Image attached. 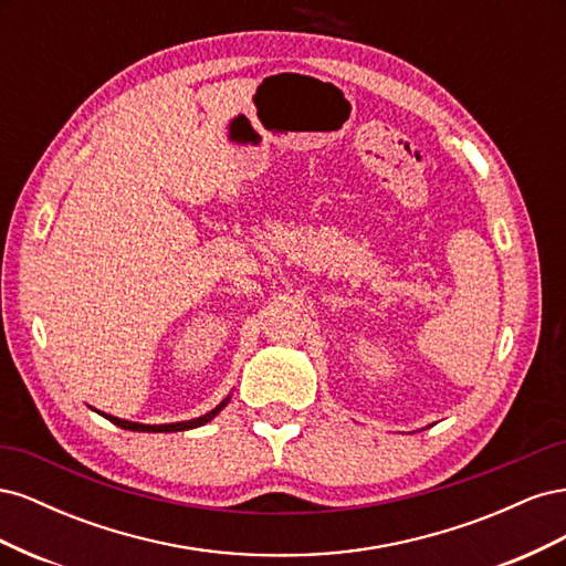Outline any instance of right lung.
<instances>
[{"instance_id": "add662e5", "label": "right lung", "mask_w": 566, "mask_h": 566, "mask_svg": "<svg viewBox=\"0 0 566 566\" xmlns=\"http://www.w3.org/2000/svg\"><path fill=\"white\" fill-rule=\"evenodd\" d=\"M227 403H229V397L221 401L217 408H212L210 413H205V416L193 418V420H186V422H172V424H142V422H129V420H123V418L106 416V413H101V410H98V413L104 416V418H108L113 424L123 427V430H132V432H184V430H193V427H200L205 422H210Z\"/></svg>"}]
</instances>
